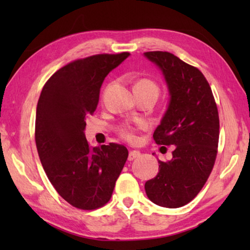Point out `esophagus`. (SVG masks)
I'll use <instances>...</instances> for the list:
<instances>
[{
	"label": "esophagus",
	"instance_id": "esophagus-1",
	"mask_svg": "<svg viewBox=\"0 0 250 250\" xmlns=\"http://www.w3.org/2000/svg\"><path fill=\"white\" fill-rule=\"evenodd\" d=\"M141 155V153L139 151H135V150H133V151H130V153H129V156H128V160L129 161H133L134 159H137V158H139V156Z\"/></svg>",
	"mask_w": 250,
	"mask_h": 250
}]
</instances>
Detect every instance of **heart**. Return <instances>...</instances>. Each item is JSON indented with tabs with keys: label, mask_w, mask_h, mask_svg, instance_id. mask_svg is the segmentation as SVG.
Here are the masks:
<instances>
[{
	"label": "heart",
	"mask_w": 250,
	"mask_h": 250,
	"mask_svg": "<svg viewBox=\"0 0 250 250\" xmlns=\"http://www.w3.org/2000/svg\"><path fill=\"white\" fill-rule=\"evenodd\" d=\"M134 89L145 90V91H151L154 94L159 95V88L156 84L150 79H140L138 80L137 83L134 84ZM119 132L122 137L128 139V140H134L133 129L130 125H121L119 128Z\"/></svg>",
	"instance_id": "heart-1"
}]
</instances>
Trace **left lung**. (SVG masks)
<instances>
[{
    "instance_id": "left-lung-1",
    "label": "left lung",
    "mask_w": 250,
    "mask_h": 250,
    "mask_svg": "<svg viewBox=\"0 0 250 250\" xmlns=\"http://www.w3.org/2000/svg\"><path fill=\"white\" fill-rule=\"evenodd\" d=\"M146 59L163 75L168 104L153 138L174 146L172 159L159 160V173L146 182V196L167 208L195 197L213 170L217 154L219 119L208 83L200 70L167 52H146Z\"/></svg>"
}]
</instances>
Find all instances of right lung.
I'll use <instances>...</instances> for the list:
<instances>
[{"label":"right lung","instance_id":"add662e5","mask_svg":"<svg viewBox=\"0 0 250 250\" xmlns=\"http://www.w3.org/2000/svg\"><path fill=\"white\" fill-rule=\"evenodd\" d=\"M129 55L78 59L57 70L41 92L35 141L42 166L59 195L80 209L107 204L128 159L126 147L117 143L91 149L84 129L104 78Z\"/></svg>","mask_w":250,"mask_h":250}]
</instances>
